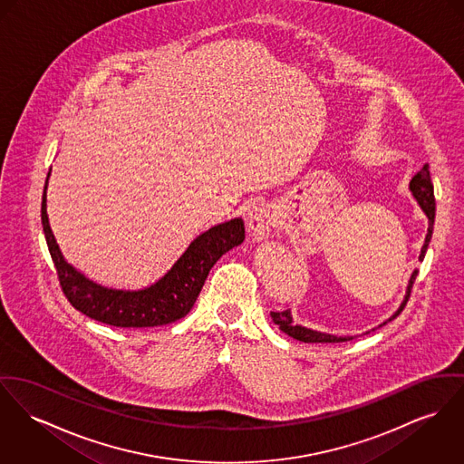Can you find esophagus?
Listing matches in <instances>:
<instances>
[{
	"label": "esophagus",
	"mask_w": 464,
	"mask_h": 464,
	"mask_svg": "<svg viewBox=\"0 0 464 464\" xmlns=\"http://www.w3.org/2000/svg\"><path fill=\"white\" fill-rule=\"evenodd\" d=\"M277 226V215L272 205L257 203L247 214V229L254 240L266 238Z\"/></svg>",
	"instance_id": "34e87169"
}]
</instances>
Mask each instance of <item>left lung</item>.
<instances>
[{"label":"left lung","mask_w":464,"mask_h":464,"mask_svg":"<svg viewBox=\"0 0 464 464\" xmlns=\"http://www.w3.org/2000/svg\"><path fill=\"white\" fill-rule=\"evenodd\" d=\"M410 188H411L415 199L419 201L420 208L424 210V214L428 215L429 218L428 237H426L424 247L420 250V257H419V259L422 261L424 256H426V250H428L430 237H432L434 215H436V201H434L432 181H430V175H429V164H424V168L411 179V181H410ZM417 276H419V270H415V272L411 274V279H410V285H408V291H406V298H404V302L401 304V307L397 309V313H395L389 321L397 318V316L402 313V309L406 307ZM270 316H272V320H274L276 324H279V328H281L285 334H287V335L293 337V339H296V341H302V343H346V341H352V339H353V337H335V335L321 334V332L305 328V326H300V324H293V318H291V314H289L287 309H285V311H272ZM385 323H387V321H385ZM385 323H383V324H385Z\"/></svg>","instance_id":"8db88e82"}]
</instances>
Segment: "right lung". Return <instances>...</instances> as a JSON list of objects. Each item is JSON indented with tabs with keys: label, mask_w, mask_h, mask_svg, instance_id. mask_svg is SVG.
<instances>
[{
	"label": "right lung",
	"mask_w": 464,
	"mask_h": 464,
	"mask_svg": "<svg viewBox=\"0 0 464 464\" xmlns=\"http://www.w3.org/2000/svg\"><path fill=\"white\" fill-rule=\"evenodd\" d=\"M45 188L47 179L44 187L40 215L45 242L51 252L62 291L73 309L92 320L112 326H160L187 316L218 257L227 250L240 246L246 238L244 220L231 218L199 235L159 283L138 291L109 289L92 283L63 259L49 227L45 210Z\"/></svg>",
	"instance_id": "right-lung-1"
}]
</instances>
